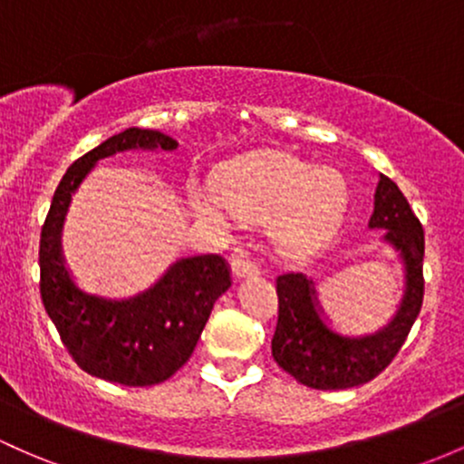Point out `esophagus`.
Listing matches in <instances>:
<instances>
[{"instance_id":"34e87169","label":"esophagus","mask_w":464,"mask_h":464,"mask_svg":"<svg viewBox=\"0 0 464 464\" xmlns=\"http://www.w3.org/2000/svg\"><path fill=\"white\" fill-rule=\"evenodd\" d=\"M231 273L236 279H244V277H253V275H259V266L253 262L248 253L240 251L231 262Z\"/></svg>"}]
</instances>
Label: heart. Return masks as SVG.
I'll return each mask as SVG.
<instances>
[{"mask_svg": "<svg viewBox=\"0 0 464 464\" xmlns=\"http://www.w3.org/2000/svg\"><path fill=\"white\" fill-rule=\"evenodd\" d=\"M348 185L337 171L297 156L271 151L237 160L220 189L193 191V207L207 220L275 224V240L288 256H308L337 231L348 208Z\"/></svg>", "mask_w": 464, "mask_h": 464, "instance_id": "1", "label": "heart"}]
</instances>
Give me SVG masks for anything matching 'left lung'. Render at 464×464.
<instances>
[{"mask_svg":"<svg viewBox=\"0 0 464 464\" xmlns=\"http://www.w3.org/2000/svg\"><path fill=\"white\" fill-rule=\"evenodd\" d=\"M368 228L383 231L381 242L388 244L403 266L399 306L374 333L348 334L334 328L308 275L277 277L279 319L271 341L273 359L308 388L345 390L372 381L388 368L420 313L425 236L403 193L383 174L374 191Z\"/></svg>","mask_w":464,"mask_h":464,"instance_id":"1","label":"left lung"}]
</instances>
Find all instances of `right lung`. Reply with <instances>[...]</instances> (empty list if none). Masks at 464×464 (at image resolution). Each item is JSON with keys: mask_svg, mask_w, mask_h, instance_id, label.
<instances>
[{"mask_svg": "<svg viewBox=\"0 0 464 464\" xmlns=\"http://www.w3.org/2000/svg\"><path fill=\"white\" fill-rule=\"evenodd\" d=\"M134 150L174 151L178 142L162 131L127 127L72 162L42 228L39 268L45 313L76 365L111 383L142 388L162 383L187 363L213 304L231 288V275L220 256H189L131 297H105L76 284L61 246L72 196L96 162Z\"/></svg>", "mask_w": 464, "mask_h": 464, "instance_id": "add662e5", "label": "right lung"}]
</instances>
